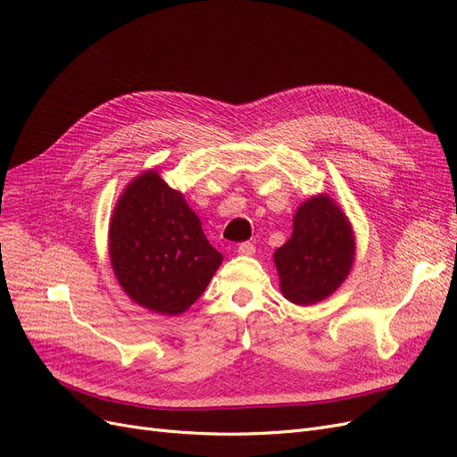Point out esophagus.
Returning <instances> with one entry per match:
<instances>
[{
    "mask_svg": "<svg viewBox=\"0 0 457 457\" xmlns=\"http://www.w3.org/2000/svg\"><path fill=\"white\" fill-rule=\"evenodd\" d=\"M237 252H239L241 255H252V253H255V246L252 243H241L239 246H237Z\"/></svg>",
    "mask_w": 457,
    "mask_h": 457,
    "instance_id": "obj_1",
    "label": "esophagus"
}]
</instances>
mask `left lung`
<instances>
[{
	"label": "left lung",
	"mask_w": 457,
	"mask_h": 457,
	"mask_svg": "<svg viewBox=\"0 0 457 457\" xmlns=\"http://www.w3.org/2000/svg\"><path fill=\"white\" fill-rule=\"evenodd\" d=\"M353 262V228L327 194L313 195L296 209L291 239L274 252L282 295L301 306L320 303L338 289Z\"/></svg>",
	"instance_id": "1"
}]
</instances>
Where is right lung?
Returning a JSON list of instances; mask_svg holds the SVG:
<instances>
[{
    "mask_svg": "<svg viewBox=\"0 0 457 457\" xmlns=\"http://www.w3.org/2000/svg\"><path fill=\"white\" fill-rule=\"evenodd\" d=\"M110 262L119 286L151 312L179 315L222 263L181 192L154 170L123 190L110 222Z\"/></svg>",
    "mask_w": 457,
    "mask_h": 457,
    "instance_id": "right-lung-1",
    "label": "right lung"
}]
</instances>
